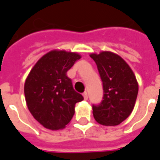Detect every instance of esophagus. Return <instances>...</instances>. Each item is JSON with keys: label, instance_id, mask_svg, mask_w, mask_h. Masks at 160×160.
I'll use <instances>...</instances> for the list:
<instances>
[{"label": "esophagus", "instance_id": "esophagus-1", "mask_svg": "<svg viewBox=\"0 0 160 160\" xmlns=\"http://www.w3.org/2000/svg\"><path fill=\"white\" fill-rule=\"evenodd\" d=\"M82 96H83V98H84V100H88V94H87V92H84L83 94H82Z\"/></svg>", "mask_w": 160, "mask_h": 160}]
</instances>
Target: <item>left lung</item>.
<instances>
[{"instance_id": "obj_1", "label": "left lung", "mask_w": 160, "mask_h": 160, "mask_svg": "<svg viewBox=\"0 0 160 160\" xmlns=\"http://www.w3.org/2000/svg\"><path fill=\"white\" fill-rule=\"evenodd\" d=\"M103 87L102 101L93 105L94 118L101 125L117 126L132 113L139 85L132 69L121 57L111 52L91 53Z\"/></svg>"}]
</instances>
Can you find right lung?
<instances>
[{
	"label": "right lung",
	"instance_id": "1",
	"mask_svg": "<svg viewBox=\"0 0 160 160\" xmlns=\"http://www.w3.org/2000/svg\"><path fill=\"white\" fill-rule=\"evenodd\" d=\"M80 58L77 52L51 51L35 64L26 79L24 92L28 109L46 128H64L74 115L76 103L83 100L66 75Z\"/></svg>",
	"mask_w": 160,
	"mask_h": 160
}]
</instances>
